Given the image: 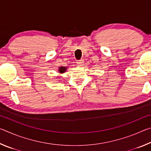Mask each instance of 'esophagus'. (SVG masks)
I'll list each match as a JSON object with an SVG mask.
<instances>
[{
  "instance_id": "esophagus-1",
  "label": "esophagus",
  "mask_w": 151,
  "mask_h": 151,
  "mask_svg": "<svg viewBox=\"0 0 151 151\" xmlns=\"http://www.w3.org/2000/svg\"><path fill=\"white\" fill-rule=\"evenodd\" d=\"M76 63L78 64V65H80V66H82L84 64V60H83V59H81V60H77V62H76Z\"/></svg>"
}]
</instances>
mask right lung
I'll list each match as a JSON object with an SVG mask.
<instances>
[{"label": "right lung", "instance_id": "add662e5", "mask_svg": "<svg viewBox=\"0 0 151 151\" xmlns=\"http://www.w3.org/2000/svg\"><path fill=\"white\" fill-rule=\"evenodd\" d=\"M66 67H65V66H60V67H59V69H58V72L62 74L66 72Z\"/></svg>", "mask_w": 151, "mask_h": 151}]
</instances>
